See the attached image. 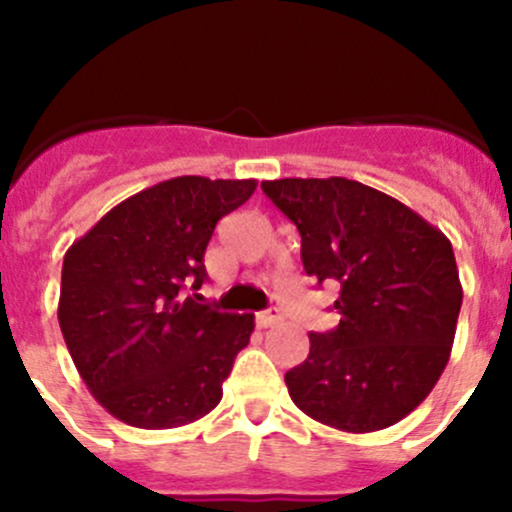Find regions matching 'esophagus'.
I'll return each instance as SVG.
<instances>
[{
    "mask_svg": "<svg viewBox=\"0 0 512 512\" xmlns=\"http://www.w3.org/2000/svg\"><path fill=\"white\" fill-rule=\"evenodd\" d=\"M282 322V314L277 309H265V312L257 314V327L267 329V327H275V324Z\"/></svg>",
    "mask_w": 512,
    "mask_h": 512,
    "instance_id": "34e87169",
    "label": "esophagus"
}]
</instances>
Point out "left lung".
<instances>
[{
	"mask_svg": "<svg viewBox=\"0 0 512 512\" xmlns=\"http://www.w3.org/2000/svg\"><path fill=\"white\" fill-rule=\"evenodd\" d=\"M297 225L309 277L337 282L332 332L285 374L314 421L349 433L394 426L431 394L456 337L463 287L448 237L404 203L347 178L262 183Z\"/></svg>",
	"mask_w": 512,
	"mask_h": 512,
	"instance_id": "obj_1",
	"label": "left lung"
}]
</instances>
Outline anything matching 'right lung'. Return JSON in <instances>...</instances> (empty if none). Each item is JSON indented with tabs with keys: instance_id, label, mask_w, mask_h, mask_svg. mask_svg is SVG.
Wrapping results in <instances>:
<instances>
[{
	"instance_id": "obj_1",
	"label": "right lung",
	"mask_w": 512,
	"mask_h": 512,
	"mask_svg": "<svg viewBox=\"0 0 512 512\" xmlns=\"http://www.w3.org/2000/svg\"><path fill=\"white\" fill-rule=\"evenodd\" d=\"M257 180L180 175L108 210L69 247L59 327L94 399L136 428H178L215 409L252 314L200 304L203 255Z\"/></svg>"
}]
</instances>
